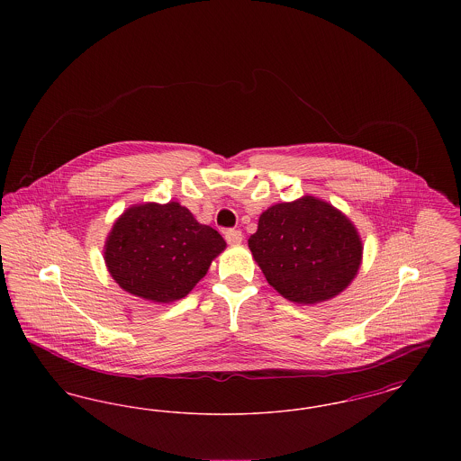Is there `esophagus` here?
Returning <instances> with one entry per match:
<instances>
[{"instance_id":"1","label":"esophagus","mask_w":461,"mask_h":461,"mask_svg":"<svg viewBox=\"0 0 461 461\" xmlns=\"http://www.w3.org/2000/svg\"><path fill=\"white\" fill-rule=\"evenodd\" d=\"M224 239H226L230 245H239L243 240V235H241V231H239V230H228L224 233Z\"/></svg>"}]
</instances>
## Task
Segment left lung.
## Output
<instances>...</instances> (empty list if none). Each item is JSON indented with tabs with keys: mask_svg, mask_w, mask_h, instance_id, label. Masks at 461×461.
<instances>
[{
	"mask_svg": "<svg viewBox=\"0 0 461 461\" xmlns=\"http://www.w3.org/2000/svg\"><path fill=\"white\" fill-rule=\"evenodd\" d=\"M249 249L267 284L303 306L342 294L363 261V240L354 222L312 195L267 207Z\"/></svg>",
	"mask_w": 461,
	"mask_h": 461,
	"instance_id": "1",
	"label": "left lung"
}]
</instances>
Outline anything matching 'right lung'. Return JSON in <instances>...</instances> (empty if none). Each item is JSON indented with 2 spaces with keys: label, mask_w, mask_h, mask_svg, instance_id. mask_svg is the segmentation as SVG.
I'll use <instances>...</instances> for the list:
<instances>
[{
  "label": "right lung",
  "mask_w": 461,
  "mask_h": 461,
  "mask_svg": "<svg viewBox=\"0 0 461 461\" xmlns=\"http://www.w3.org/2000/svg\"><path fill=\"white\" fill-rule=\"evenodd\" d=\"M226 249L179 202H143L113 222L104 247L110 276L122 290L157 304L186 297Z\"/></svg>",
  "instance_id": "1"
}]
</instances>
